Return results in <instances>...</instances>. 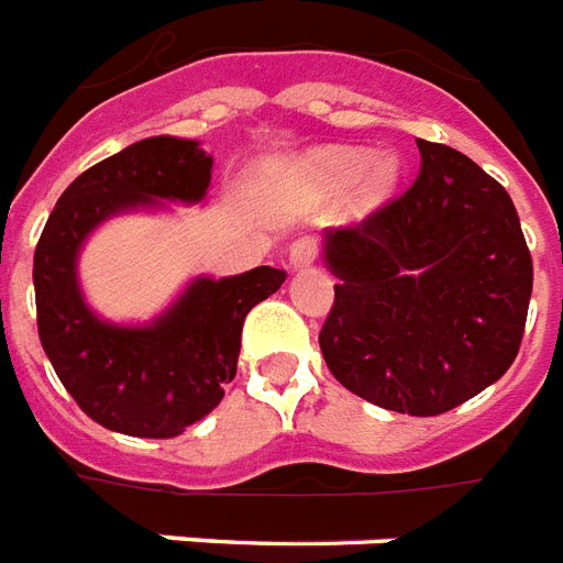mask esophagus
<instances>
[{
  "mask_svg": "<svg viewBox=\"0 0 563 563\" xmlns=\"http://www.w3.org/2000/svg\"><path fill=\"white\" fill-rule=\"evenodd\" d=\"M321 242L319 235H298L295 242L289 244V268H303V265H312L319 260Z\"/></svg>",
  "mask_w": 563,
  "mask_h": 563,
  "instance_id": "1",
  "label": "esophagus"
}]
</instances>
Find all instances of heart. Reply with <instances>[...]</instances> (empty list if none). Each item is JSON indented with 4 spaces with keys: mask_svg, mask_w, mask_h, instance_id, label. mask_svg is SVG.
I'll list each match as a JSON object with an SVG mask.
<instances>
[{
    "mask_svg": "<svg viewBox=\"0 0 563 563\" xmlns=\"http://www.w3.org/2000/svg\"><path fill=\"white\" fill-rule=\"evenodd\" d=\"M324 167H328L333 177L349 179L363 167V153L336 150V153H330V156L324 158ZM363 183H366L368 195L377 197L384 195V191H389L393 183H396V162H393V158H375V162H368L366 170H363Z\"/></svg>",
    "mask_w": 563,
    "mask_h": 563,
    "instance_id": "1",
    "label": "heart"
}]
</instances>
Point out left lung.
<instances>
[{
  "instance_id": "obj_1",
  "label": "left lung",
  "mask_w": 563,
  "mask_h": 563,
  "mask_svg": "<svg viewBox=\"0 0 563 563\" xmlns=\"http://www.w3.org/2000/svg\"><path fill=\"white\" fill-rule=\"evenodd\" d=\"M416 144L413 186L328 233L339 280L319 345L354 396L440 416L517 360L534 268L508 191L457 150Z\"/></svg>"
}]
</instances>
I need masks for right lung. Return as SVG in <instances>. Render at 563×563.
<instances>
[{
    "instance_id": "1",
    "label": "right lung",
    "mask_w": 563,
    "mask_h": 563,
    "mask_svg": "<svg viewBox=\"0 0 563 563\" xmlns=\"http://www.w3.org/2000/svg\"><path fill=\"white\" fill-rule=\"evenodd\" d=\"M212 156L197 141L156 135L88 167L67 186L34 247L37 336L73 401L109 431L167 440L200 422L235 377L244 316L280 289L283 268L260 265L197 280L150 328H114L76 286V253L109 214L162 200L197 203Z\"/></svg>"
}]
</instances>
